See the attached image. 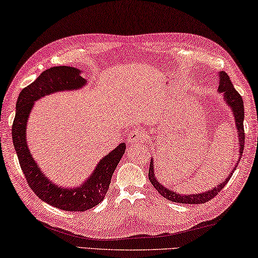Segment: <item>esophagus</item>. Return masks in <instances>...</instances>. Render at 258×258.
I'll list each match as a JSON object with an SVG mask.
<instances>
[{"instance_id": "34e87169", "label": "esophagus", "mask_w": 258, "mask_h": 258, "mask_svg": "<svg viewBox=\"0 0 258 258\" xmlns=\"http://www.w3.org/2000/svg\"><path fill=\"white\" fill-rule=\"evenodd\" d=\"M146 139V133L141 128H135L130 130L128 135V141L130 144H136V143H144Z\"/></svg>"}]
</instances>
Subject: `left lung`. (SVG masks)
<instances>
[{
  "label": "left lung",
  "instance_id": "obj_1",
  "mask_svg": "<svg viewBox=\"0 0 258 258\" xmlns=\"http://www.w3.org/2000/svg\"><path fill=\"white\" fill-rule=\"evenodd\" d=\"M219 82H218V92L223 94L224 97L225 104L231 108V112L234 116V123L236 126V136H238V144H239V159L236 160L235 166L232 169L230 175L226 177L225 180H222L216 187L208 191L202 192V193H193V194H179L176 191H171L168 187L162 185L155 177L154 172V161L153 159L151 160L150 163V170H149V179L153 185L154 188L161 194L163 198H166L167 200H170L172 202H178V204H188V205H200L205 204V202L212 200L213 198L216 196L218 192H221V189L225 186L227 181L230 180L232 174L235 170V167L238 166V162L241 158L243 147H244V132H243V119H244V108H243V100L242 97L238 94V91L234 89L233 83L231 82L225 72H219L218 73Z\"/></svg>",
  "mask_w": 258,
  "mask_h": 258
}]
</instances>
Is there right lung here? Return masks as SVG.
<instances>
[{"mask_svg":"<svg viewBox=\"0 0 258 258\" xmlns=\"http://www.w3.org/2000/svg\"><path fill=\"white\" fill-rule=\"evenodd\" d=\"M86 84L87 80L81 77V70L75 67L57 66L42 72L35 81L19 94L12 124V141L29 187L42 201L66 212H86L104 200L113 172L124 154L125 144L121 143L101 158L95 170L82 184L62 187L50 180L33 159L27 144V122L37 99L53 92L82 89Z\"/></svg>","mask_w":258,"mask_h":258,"instance_id":"right-lung-1","label":"right lung"}]
</instances>
